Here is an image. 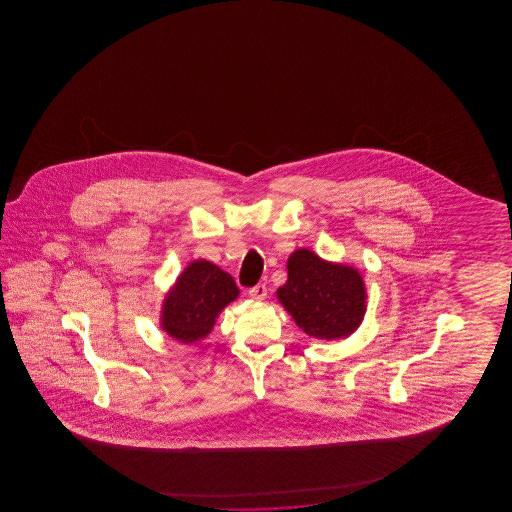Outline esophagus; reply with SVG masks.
<instances>
[{
	"label": "esophagus",
	"instance_id": "1",
	"mask_svg": "<svg viewBox=\"0 0 512 512\" xmlns=\"http://www.w3.org/2000/svg\"><path fill=\"white\" fill-rule=\"evenodd\" d=\"M249 294H251L254 300H263L267 296V285L265 283H258V285H254V287L249 289Z\"/></svg>",
	"mask_w": 512,
	"mask_h": 512
}]
</instances>
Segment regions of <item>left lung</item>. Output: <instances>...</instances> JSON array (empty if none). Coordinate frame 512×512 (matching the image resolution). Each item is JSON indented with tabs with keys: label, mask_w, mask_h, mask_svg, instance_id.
Listing matches in <instances>:
<instances>
[{
	"label": "left lung",
	"mask_w": 512,
	"mask_h": 512,
	"mask_svg": "<svg viewBox=\"0 0 512 512\" xmlns=\"http://www.w3.org/2000/svg\"><path fill=\"white\" fill-rule=\"evenodd\" d=\"M287 272V282L276 291L278 300L309 337H348L359 327L366 311L359 272L327 263L305 249L291 254Z\"/></svg>",
	"instance_id": "obj_1"
}]
</instances>
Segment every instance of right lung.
Instances as JSON below:
<instances>
[{
	"mask_svg": "<svg viewBox=\"0 0 512 512\" xmlns=\"http://www.w3.org/2000/svg\"><path fill=\"white\" fill-rule=\"evenodd\" d=\"M240 294L234 278L214 263L197 260L177 278L164 298L163 329L179 342L207 337L216 316Z\"/></svg>",
	"mask_w": 512,
	"mask_h": 512,
	"instance_id": "obj_1",
	"label": "right lung"
}]
</instances>
